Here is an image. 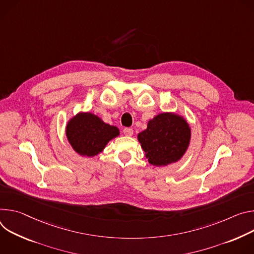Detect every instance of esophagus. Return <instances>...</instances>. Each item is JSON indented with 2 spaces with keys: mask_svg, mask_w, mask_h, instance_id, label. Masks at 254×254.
Instances as JSON below:
<instances>
[{
  "mask_svg": "<svg viewBox=\"0 0 254 254\" xmlns=\"http://www.w3.org/2000/svg\"><path fill=\"white\" fill-rule=\"evenodd\" d=\"M123 132L126 136H132L133 135V129L132 128H125L123 130Z\"/></svg>",
  "mask_w": 254,
  "mask_h": 254,
  "instance_id": "1",
  "label": "esophagus"
}]
</instances>
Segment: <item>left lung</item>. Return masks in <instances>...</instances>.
I'll return each mask as SVG.
<instances>
[{
	"instance_id": "obj_1",
	"label": "left lung",
	"mask_w": 254,
	"mask_h": 254,
	"mask_svg": "<svg viewBox=\"0 0 254 254\" xmlns=\"http://www.w3.org/2000/svg\"><path fill=\"white\" fill-rule=\"evenodd\" d=\"M190 127L182 115L163 112L147 123V128L137 135L148 162L166 166L183 158L190 142Z\"/></svg>"
}]
</instances>
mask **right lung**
Returning <instances> with one entry per match:
<instances>
[{
  "mask_svg": "<svg viewBox=\"0 0 254 254\" xmlns=\"http://www.w3.org/2000/svg\"><path fill=\"white\" fill-rule=\"evenodd\" d=\"M65 134L77 154L93 157L101 153L112 139L118 137L120 130L91 112H79L68 120Z\"/></svg>",
  "mask_w": 254,
  "mask_h": 254,
  "instance_id": "1",
  "label": "right lung"
}]
</instances>
